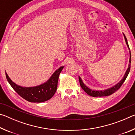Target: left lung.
Returning a JSON list of instances; mask_svg holds the SVG:
<instances>
[{
    "instance_id": "obj_1",
    "label": "left lung",
    "mask_w": 135,
    "mask_h": 135,
    "mask_svg": "<svg viewBox=\"0 0 135 135\" xmlns=\"http://www.w3.org/2000/svg\"><path fill=\"white\" fill-rule=\"evenodd\" d=\"M123 34V36H124V40L126 43L127 46L128 47V49H129V54H130V58H129V65H128V68L126 71L125 74L123 76V79L121 80L117 83V84H115V85L111 87V88L107 89L105 90H92L90 89V88H89L88 86H86L84 83L83 82V80L81 79V77L79 76V82H80V84L81 87V88L84 90V92H85L87 94L91 96V97H106V96H109L111 94H113L115 92H116L118 89H119V88L121 87V86L122 85L123 83H124V81H125V80L126 79L127 77L129 74V73L130 72V70H131V51H130V49H129V45H128V42H127V40L126 36L124 35V33Z\"/></svg>"
}]
</instances>
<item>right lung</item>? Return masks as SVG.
I'll list each match as a JSON object with an SVG mask.
<instances>
[{
    "label": "right lung",
    "instance_id": "obj_1",
    "mask_svg": "<svg viewBox=\"0 0 135 135\" xmlns=\"http://www.w3.org/2000/svg\"><path fill=\"white\" fill-rule=\"evenodd\" d=\"M64 66L56 70L47 80L40 85L33 87H22L12 81L5 72L6 79L18 95L30 102H43L49 100L56 92L59 76Z\"/></svg>",
    "mask_w": 135,
    "mask_h": 135
}]
</instances>
